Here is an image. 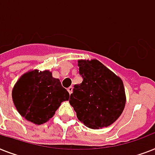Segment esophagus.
<instances>
[{"instance_id":"34e87169","label":"esophagus","mask_w":155,"mask_h":155,"mask_svg":"<svg viewBox=\"0 0 155 155\" xmlns=\"http://www.w3.org/2000/svg\"><path fill=\"white\" fill-rule=\"evenodd\" d=\"M72 90H73V87H71V86L69 87L68 88V91L70 95H71V93H72Z\"/></svg>"}]
</instances>
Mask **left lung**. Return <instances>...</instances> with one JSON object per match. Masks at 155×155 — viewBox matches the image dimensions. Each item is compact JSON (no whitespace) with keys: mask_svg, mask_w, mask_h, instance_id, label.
<instances>
[{"mask_svg":"<svg viewBox=\"0 0 155 155\" xmlns=\"http://www.w3.org/2000/svg\"><path fill=\"white\" fill-rule=\"evenodd\" d=\"M83 82L74 86L69 103L78 119L91 129L111 125L123 113L126 94L121 78L97 60H79Z\"/></svg>","mask_w":155,"mask_h":155,"instance_id":"left-lung-1","label":"left lung"}]
</instances>
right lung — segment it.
Segmentation results:
<instances>
[{"mask_svg": "<svg viewBox=\"0 0 155 155\" xmlns=\"http://www.w3.org/2000/svg\"><path fill=\"white\" fill-rule=\"evenodd\" d=\"M16 110L28 121L41 125L53 117L69 93L49 70H31L21 75L12 91Z\"/></svg>", "mask_w": 155, "mask_h": 155, "instance_id": "add662e5", "label": "right lung"}]
</instances>
